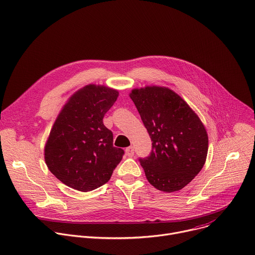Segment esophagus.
I'll list each match as a JSON object with an SVG mask.
<instances>
[{
    "label": "esophagus",
    "instance_id": "obj_1",
    "mask_svg": "<svg viewBox=\"0 0 255 255\" xmlns=\"http://www.w3.org/2000/svg\"><path fill=\"white\" fill-rule=\"evenodd\" d=\"M125 152L128 156H133L134 155V147L133 146H129L125 149Z\"/></svg>",
    "mask_w": 255,
    "mask_h": 255
}]
</instances>
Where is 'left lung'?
<instances>
[{"mask_svg": "<svg viewBox=\"0 0 255 255\" xmlns=\"http://www.w3.org/2000/svg\"><path fill=\"white\" fill-rule=\"evenodd\" d=\"M130 98L152 141L150 154L139 158L148 182L165 192L184 188L206 159L208 137L202 122L168 87L135 88Z\"/></svg>", "mask_w": 255, "mask_h": 255, "instance_id": "1", "label": "left lung"}]
</instances>
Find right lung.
<instances>
[{
  "label": "right lung",
  "mask_w": 255,
  "mask_h": 255,
  "mask_svg": "<svg viewBox=\"0 0 255 255\" xmlns=\"http://www.w3.org/2000/svg\"><path fill=\"white\" fill-rule=\"evenodd\" d=\"M119 97L118 90L89 84L76 91L61 110L44 146L49 170L62 183L87 192L106 184L124 150L113 145L103 123Z\"/></svg>",
  "instance_id": "obj_1"
}]
</instances>
